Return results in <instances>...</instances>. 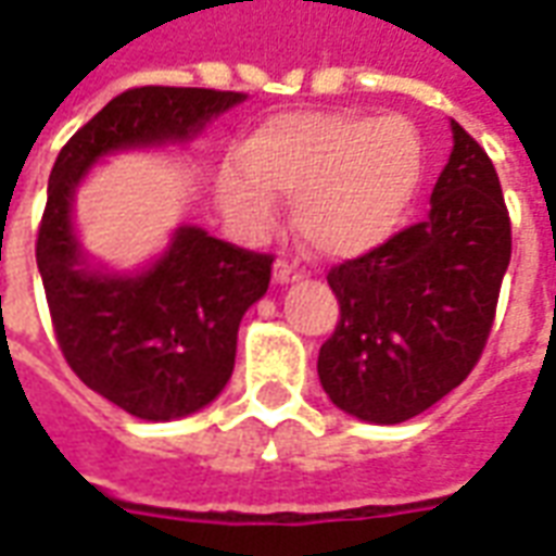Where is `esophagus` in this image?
I'll list each match as a JSON object with an SVG mask.
<instances>
[{
  "mask_svg": "<svg viewBox=\"0 0 556 556\" xmlns=\"http://www.w3.org/2000/svg\"><path fill=\"white\" fill-rule=\"evenodd\" d=\"M303 277V267H298V262H289V258H279L274 265V279L277 282H294V279Z\"/></svg>",
  "mask_w": 556,
  "mask_h": 556,
  "instance_id": "1",
  "label": "esophagus"
}]
</instances>
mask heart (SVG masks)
Instances as JSON below:
<instances>
[{
    "label": "heart",
    "instance_id": "heart-1",
    "mask_svg": "<svg viewBox=\"0 0 556 556\" xmlns=\"http://www.w3.org/2000/svg\"><path fill=\"white\" fill-rule=\"evenodd\" d=\"M220 200L247 229L274 220V194L294 197L300 236L327 256H359L392 236L425 176V143L397 114L289 111L265 121L241 147Z\"/></svg>",
    "mask_w": 556,
    "mask_h": 556
}]
</instances>
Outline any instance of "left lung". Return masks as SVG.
<instances>
[{
  "instance_id": "left-lung-1",
  "label": "left lung",
  "mask_w": 556,
  "mask_h": 556,
  "mask_svg": "<svg viewBox=\"0 0 556 556\" xmlns=\"http://www.w3.org/2000/svg\"><path fill=\"white\" fill-rule=\"evenodd\" d=\"M430 215L330 267L339 324L318 377L344 413L401 425L466 380L486 348L513 253L495 164L459 123Z\"/></svg>"
}]
</instances>
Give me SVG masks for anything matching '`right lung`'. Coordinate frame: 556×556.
Listing matches in <instances>:
<instances>
[{
  "instance_id": "add662e5",
  "label": "right lung",
  "mask_w": 556,
  "mask_h": 556,
  "mask_svg": "<svg viewBox=\"0 0 556 556\" xmlns=\"http://www.w3.org/2000/svg\"><path fill=\"white\" fill-rule=\"evenodd\" d=\"M241 100L212 88L123 90L61 147L49 174L35 256L59 348L88 389L143 421L182 418L220 394L238 324L270 286L274 256L182 226L150 270L97 274L73 236V191L102 155L185 141Z\"/></svg>"
}]
</instances>
